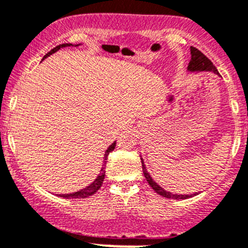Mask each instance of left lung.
Instances as JSON below:
<instances>
[{
    "label": "left lung",
    "mask_w": 248,
    "mask_h": 248,
    "mask_svg": "<svg viewBox=\"0 0 248 248\" xmlns=\"http://www.w3.org/2000/svg\"><path fill=\"white\" fill-rule=\"evenodd\" d=\"M190 52H191V61L189 62V65H187V70H189V71H191V72H194V71H212V72H214V74L218 75V71L216 70V67L214 66L212 61H210V59H208L207 57L202 53V52L199 51L197 48L192 47V46L190 47ZM141 164H142V172H144L146 181L148 182V184H150L151 187H152V189L155 190L157 194L160 195V196L166 197V199H172V200H186V199H189V197L196 196L197 195V192H195V194H192V195H177V194H172V192H170V191H166V190H164L163 187H161L160 186H158V184L153 181L152 177L150 176V173H148L147 170H146V166H145L144 160H142V159H141Z\"/></svg>",
    "instance_id": "1"
}]
</instances>
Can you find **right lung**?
Instances as JSON below:
<instances>
[{
    "label": "right lung",
    "mask_w": 248,
    "mask_h": 248,
    "mask_svg": "<svg viewBox=\"0 0 248 248\" xmlns=\"http://www.w3.org/2000/svg\"><path fill=\"white\" fill-rule=\"evenodd\" d=\"M67 46H74L72 44H62V45H58L56 46L53 49H51V51L48 52L47 54H45V57H44V59L47 58L48 56H51L52 53H54V52H57L58 49H61L62 47H67ZM75 46H78V45H75ZM116 146V141H114L113 144L108 147V150L106 151V153H104V160H103V165H102V169H101V172L100 174L97 176V178L95 179V181L93 182V183L90 184L89 186L84 187V189L79 190V191H76V192H72V194H64V195H59L61 197H64V199H85V197H89L91 195L95 194L96 191H97L98 189H100L101 186H102V183H103V179H104V176H106V164H107V158H108V155L111 152V151L115 148Z\"/></svg>",
    "instance_id": "right-lung-1"
}]
</instances>
